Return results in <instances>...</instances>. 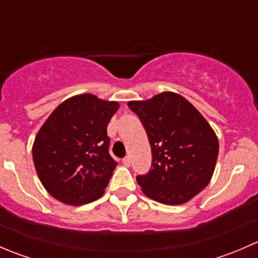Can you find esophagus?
<instances>
[{"label": "esophagus", "instance_id": "esophagus-1", "mask_svg": "<svg viewBox=\"0 0 258 258\" xmlns=\"http://www.w3.org/2000/svg\"><path fill=\"white\" fill-rule=\"evenodd\" d=\"M122 163H123L126 167H128V166L131 165V160H130V157H124L123 160H122Z\"/></svg>", "mask_w": 258, "mask_h": 258}]
</instances>
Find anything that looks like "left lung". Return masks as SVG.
Returning a JSON list of instances; mask_svg holds the SVG:
<instances>
[{
	"instance_id": "1",
	"label": "left lung",
	"mask_w": 258,
	"mask_h": 258,
	"mask_svg": "<svg viewBox=\"0 0 258 258\" xmlns=\"http://www.w3.org/2000/svg\"><path fill=\"white\" fill-rule=\"evenodd\" d=\"M152 150V168L137 182L160 204L182 205L210 183L218 156V139L191 102L171 91L145 101H130Z\"/></svg>"
}]
</instances>
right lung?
Returning a JSON list of instances; mask_svg holds the SVG:
<instances>
[{
  "instance_id": "1",
  "label": "right lung",
  "mask_w": 258,
  "mask_h": 258,
  "mask_svg": "<svg viewBox=\"0 0 258 258\" xmlns=\"http://www.w3.org/2000/svg\"><path fill=\"white\" fill-rule=\"evenodd\" d=\"M119 103L81 93L57 106L32 146L36 172L46 191L70 206L105 194L117 163L108 153L107 124Z\"/></svg>"
}]
</instances>
